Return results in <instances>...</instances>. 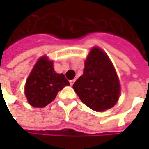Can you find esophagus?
<instances>
[{
    "mask_svg": "<svg viewBox=\"0 0 149 149\" xmlns=\"http://www.w3.org/2000/svg\"><path fill=\"white\" fill-rule=\"evenodd\" d=\"M74 82H75V79H72V80H70V84H71V85H72V84H74Z\"/></svg>",
    "mask_w": 149,
    "mask_h": 149,
    "instance_id": "obj_1",
    "label": "esophagus"
}]
</instances>
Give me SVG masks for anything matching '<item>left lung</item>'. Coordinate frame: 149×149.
Segmentation results:
<instances>
[{
    "instance_id": "obj_1",
    "label": "left lung",
    "mask_w": 149,
    "mask_h": 149,
    "mask_svg": "<svg viewBox=\"0 0 149 149\" xmlns=\"http://www.w3.org/2000/svg\"><path fill=\"white\" fill-rule=\"evenodd\" d=\"M80 100L95 111H104L117 103L120 82L108 55L93 47L85 62L84 73L73 84Z\"/></svg>"
}]
</instances>
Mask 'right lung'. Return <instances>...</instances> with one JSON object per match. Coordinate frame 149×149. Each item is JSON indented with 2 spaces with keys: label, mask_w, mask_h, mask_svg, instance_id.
<instances>
[{
  "label": "right lung",
  "mask_w": 149,
  "mask_h": 149,
  "mask_svg": "<svg viewBox=\"0 0 149 149\" xmlns=\"http://www.w3.org/2000/svg\"><path fill=\"white\" fill-rule=\"evenodd\" d=\"M66 85H70V83L65 75L56 73L53 62L43 56L37 61L26 79L25 94L30 105L43 108L52 102L58 92Z\"/></svg>",
  "instance_id": "1"
}]
</instances>
